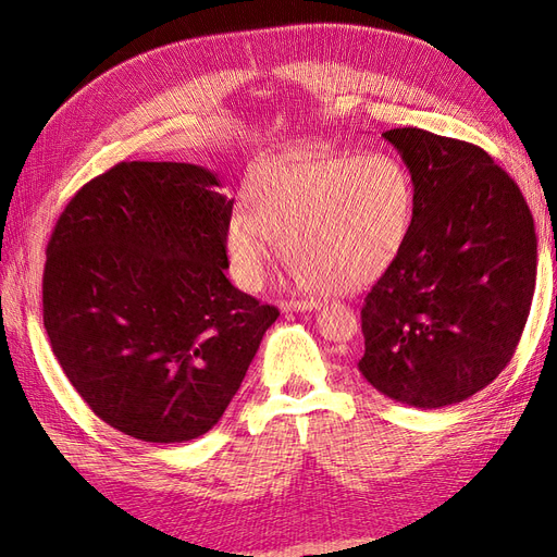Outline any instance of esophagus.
Returning a JSON list of instances; mask_svg holds the SVG:
<instances>
[{"label": "esophagus", "mask_w": 557, "mask_h": 557, "mask_svg": "<svg viewBox=\"0 0 557 557\" xmlns=\"http://www.w3.org/2000/svg\"><path fill=\"white\" fill-rule=\"evenodd\" d=\"M318 307V301L313 299H285L281 301L283 311H311Z\"/></svg>", "instance_id": "1"}]
</instances>
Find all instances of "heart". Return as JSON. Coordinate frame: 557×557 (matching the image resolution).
<instances>
[{
	"instance_id": "heart-1",
	"label": "heart",
	"mask_w": 557,
	"mask_h": 557,
	"mask_svg": "<svg viewBox=\"0 0 557 557\" xmlns=\"http://www.w3.org/2000/svg\"><path fill=\"white\" fill-rule=\"evenodd\" d=\"M244 205L225 227L227 260L244 288H260L281 244L299 285L344 295L395 262L411 232L416 188L387 153H288L250 172Z\"/></svg>"
}]
</instances>
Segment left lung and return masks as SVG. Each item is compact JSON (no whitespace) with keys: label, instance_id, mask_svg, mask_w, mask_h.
I'll list each match as a JSON object with an SVG mask.
<instances>
[{"label":"left lung","instance_id":"1","mask_svg":"<svg viewBox=\"0 0 557 557\" xmlns=\"http://www.w3.org/2000/svg\"><path fill=\"white\" fill-rule=\"evenodd\" d=\"M407 162V244L367 293L358 367L420 409L462 401L513 358L536 281V237L516 181L481 146L420 127L383 132Z\"/></svg>","mask_w":557,"mask_h":557}]
</instances>
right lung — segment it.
Here are the masks:
<instances>
[{"label":"right lung","instance_id":"add662e5","mask_svg":"<svg viewBox=\"0 0 557 557\" xmlns=\"http://www.w3.org/2000/svg\"><path fill=\"white\" fill-rule=\"evenodd\" d=\"M185 162H117L70 199L46 246L44 327L76 393L150 444L209 432L278 309L227 281L234 199Z\"/></svg>","mask_w":557,"mask_h":557}]
</instances>
